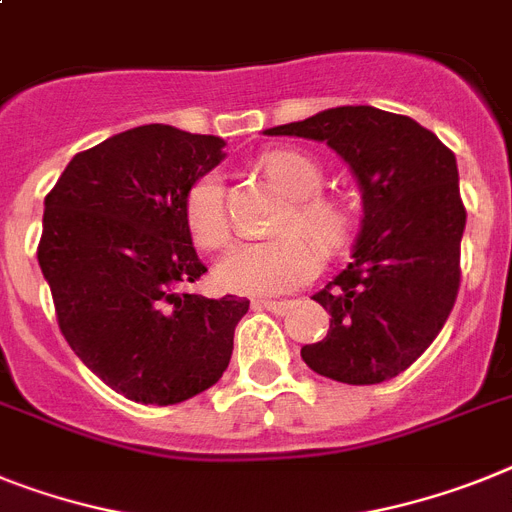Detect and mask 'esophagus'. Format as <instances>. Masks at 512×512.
<instances>
[{
    "label": "esophagus",
    "instance_id": "esophagus-1",
    "mask_svg": "<svg viewBox=\"0 0 512 512\" xmlns=\"http://www.w3.org/2000/svg\"><path fill=\"white\" fill-rule=\"evenodd\" d=\"M252 307L255 309H268V312H273V315H286L291 307V302H276V299H255L252 302Z\"/></svg>",
    "mask_w": 512,
    "mask_h": 512
}]
</instances>
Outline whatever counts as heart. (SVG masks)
Segmentation results:
<instances>
[{
    "label": "heart",
    "instance_id": "b5f03b06",
    "mask_svg": "<svg viewBox=\"0 0 512 512\" xmlns=\"http://www.w3.org/2000/svg\"><path fill=\"white\" fill-rule=\"evenodd\" d=\"M294 200L283 213L281 234L263 242H242L221 257L216 278L234 294H286L315 278L322 249L341 247L349 236L351 213L343 200L322 195L320 163L302 150H273L260 161ZM184 221L192 242L218 249L229 242L223 182L216 171L197 179L184 197Z\"/></svg>",
    "mask_w": 512,
    "mask_h": 512
}]
</instances>
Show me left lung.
Listing matches in <instances>:
<instances>
[{
  "label": "left lung",
  "instance_id": "left-lung-1",
  "mask_svg": "<svg viewBox=\"0 0 512 512\" xmlns=\"http://www.w3.org/2000/svg\"><path fill=\"white\" fill-rule=\"evenodd\" d=\"M265 135L328 143L362 190L351 263L312 296L328 309V336L304 346L302 359L346 385L401 375L435 341L461 286L466 208L453 150L375 106H338Z\"/></svg>",
  "mask_w": 512,
  "mask_h": 512
}]
</instances>
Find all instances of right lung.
Returning <instances> with one entry per match:
<instances>
[{
  "label": "right lung",
  "instance_id": "right-lung-1",
  "mask_svg": "<svg viewBox=\"0 0 512 512\" xmlns=\"http://www.w3.org/2000/svg\"><path fill=\"white\" fill-rule=\"evenodd\" d=\"M223 140L143 124L77 153L44 200L38 265L62 336L111 390L171 406L229 367L239 296L192 294L203 276L184 221L192 184L223 161Z\"/></svg>",
  "mask_w": 512,
  "mask_h": 512
}]
</instances>
